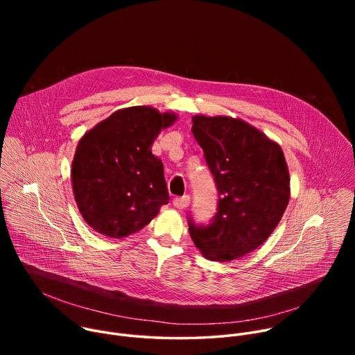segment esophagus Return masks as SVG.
Here are the masks:
<instances>
[{
	"label": "esophagus",
	"mask_w": 355,
	"mask_h": 355,
	"mask_svg": "<svg viewBox=\"0 0 355 355\" xmlns=\"http://www.w3.org/2000/svg\"><path fill=\"white\" fill-rule=\"evenodd\" d=\"M173 204L177 209H185L188 208L189 205V196L188 195H184V196H178V198H174Z\"/></svg>",
	"instance_id": "1"
}]
</instances>
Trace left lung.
<instances>
[{
    "mask_svg": "<svg viewBox=\"0 0 355 355\" xmlns=\"http://www.w3.org/2000/svg\"><path fill=\"white\" fill-rule=\"evenodd\" d=\"M192 135L219 191L218 214L207 227L189 220L200 254L226 263L260 247L278 226L291 198L281 146L243 119L192 116Z\"/></svg>",
    "mask_w": 355,
    "mask_h": 355,
    "instance_id": "left-lung-1",
    "label": "left lung"
}]
</instances>
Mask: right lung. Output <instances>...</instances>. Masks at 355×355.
Listing matches in <instances>:
<instances>
[{
  "label": "right lung",
  "instance_id": "1",
  "mask_svg": "<svg viewBox=\"0 0 355 355\" xmlns=\"http://www.w3.org/2000/svg\"><path fill=\"white\" fill-rule=\"evenodd\" d=\"M178 119L153 107L118 110L78 140L71 187L83 219L99 234L122 239L156 218L170 196L156 137Z\"/></svg>",
  "mask_w": 355,
  "mask_h": 355
}]
</instances>
